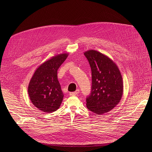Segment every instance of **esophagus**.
Returning <instances> with one entry per match:
<instances>
[{"instance_id": "34e87169", "label": "esophagus", "mask_w": 152, "mask_h": 152, "mask_svg": "<svg viewBox=\"0 0 152 152\" xmlns=\"http://www.w3.org/2000/svg\"><path fill=\"white\" fill-rule=\"evenodd\" d=\"M79 90H77L76 91H75V92H71L70 93V96H76V95H77L78 93H79Z\"/></svg>"}]
</instances>
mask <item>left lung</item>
Masks as SVG:
<instances>
[{
  "instance_id": "left-lung-1",
  "label": "left lung",
  "mask_w": 152,
  "mask_h": 152,
  "mask_svg": "<svg viewBox=\"0 0 152 152\" xmlns=\"http://www.w3.org/2000/svg\"><path fill=\"white\" fill-rule=\"evenodd\" d=\"M91 69L92 86L86 99V107L102 115L112 110L120 102L123 93L121 73L115 63L105 55L94 50L84 52Z\"/></svg>"
}]
</instances>
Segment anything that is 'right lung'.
<instances>
[{
  "instance_id": "add662e5",
  "label": "right lung",
  "mask_w": 152,
  "mask_h": 152,
  "mask_svg": "<svg viewBox=\"0 0 152 152\" xmlns=\"http://www.w3.org/2000/svg\"><path fill=\"white\" fill-rule=\"evenodd\" d=\"M68 55L67 53L59 54L41 64L29 82L28 90L30 100L42 112H54L61 106L64 94L57 72Z\"/></svg>"
}]
</instances>
